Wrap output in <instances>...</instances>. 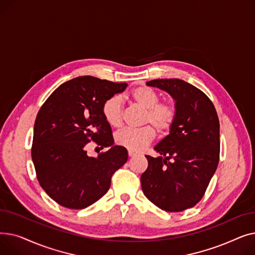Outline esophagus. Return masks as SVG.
I'll return each instance as SVG.
<instances>
[{"label": "esophagus", "instance_id": "obj_1", "mask_svg": "<svg viewBox=\"0 0 255 255\" xmlns=\"http://www.w3.org/2000/svg\"><path fill=\"white\" fill-rule=\"evenodd\" d=\"M128 155H129V157H133V156L135 155V152H133V151L129 150V151H128Z\"/></svg>", "mask_w": 255, "mask_h": 255}]
</instances>
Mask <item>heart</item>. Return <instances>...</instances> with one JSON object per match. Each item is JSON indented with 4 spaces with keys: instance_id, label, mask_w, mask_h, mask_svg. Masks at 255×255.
<instances>
[{
    "instance_id": "1",
    "label": "heart",
    "mask_w": 255,
    "mask_h": 255,
    "mask_svg": "<svg viewBox=\"0 0 255 255\" xmlns=\"http://www.w3.org/2000/svg\"><path fill=\"white\" fill-rule=\"evenodd\" d=\"M130 98L136 105L145 110L143 115V126L141 128H124L116 133V142L133 152H139L149 145L154 137L155 130L159 133L168 132L177 119V107L175 103L164 100L159 101V94L150 87L139 86L133 89ZM102 115L106 123L114 128H119L123 124L122 100L119 96L107 98L102 104Z\"/></svg>"
}]
</instances>
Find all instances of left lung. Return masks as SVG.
<instances>
[{
  "label": "left lung",
  "instance_id": "8db88e82",
  "mask_svg": "<svg viewBox=\"0 0 255 255\" xmlns=\"http://www.w3.org/2000/svg\"><path fill=\"white\" fill-rule=\"evenodd\" d=\"M148 86L166 91L176 100L177 119L160 141L140 177L149 200L166 212L194 207L205 195L220 155L219 119L214 104L196 87L178 78L154 79Z\"/></svg>",
  "mask_w": 255,
  "mask_h": 255
}]
</instances>
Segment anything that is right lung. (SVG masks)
I'll use <instances>...</instances> for the list:
<instances>
[{
  "label": "right lung",
  "instance_id": "1",
  "mask_svg": "<svg viewBox=\"0 0 255 255\" xmlns=\"http://www.w3.org/2000/svg\"><path fill=\"white\" fill-rule=\"evenodd\" d=\"M127 86L79 76L62 84L40 107L32 160L40 186L59 205L74 210L91 206L109 191L115 171L126 163L127 150L113 145L102 104ZM91 141L111 149L89 157L85 146Z\"/></svg>",
  "mask_w": 255,
  "mask_h": 255
}]
</instances>
